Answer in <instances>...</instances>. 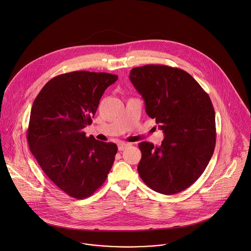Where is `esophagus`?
I'll list each match as a JSON object with an SVG mask.
<instances>
[{"instance_id":"esophagus-1","label":"esophagus","mask_w":251,"mask_h":251,"mask_svg":"<svg viewBox=\"0 0 251 251\" xmlns=\"http://www.w3.org/2000/svg\"><path fill=\"white\" fill-rule=\"evenodd\" d=\"M128 146H129L128 144L121 142V143H119V144H118V150H119V151H124V150H126Z\"/></svg>"}]
</instances>
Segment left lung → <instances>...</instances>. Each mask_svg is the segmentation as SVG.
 Returning a JSON list of instances; mask_svg holds the SVG:
<instances>
[{
	"label": "left lung",
	"instance_id": "obj_1",
	"mask_svg": "<svg viewBox=\"0 0 251 251\" xmlns=\"http://www.w3.org/2000/svg\"><path fill=\"white\" fill-rule=\"evenodd\" d=\"M129 78L165 138L161 146L140 143L138 173L153 191L174 195L203 174L216 146L215 110L198 81L182 69L167 65L133 68Z\"/></svg>",
	"mask_w": 251,
	"mask_h": 251
}]
</instances>
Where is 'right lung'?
I'll return each mask as SVG.
<instances>
[{
    "mask_svg": "<svg viewBox=\"0 0 251 251\" xmlns=\"http://www.w3.org/2000/svg\"><path fill=\"white\" fill-rule=\"evenodd\" d=\"M118 75L75 71L49 80L35 98L26 139L46 176L69 197L83 200L107 178L118 148L86 137L100 100Z\"/></svg>",
    "mask_w": 251,
    "mask_h": 251,
    "instance_id": "1",
    "label": "right lung"
}]
</instances>
